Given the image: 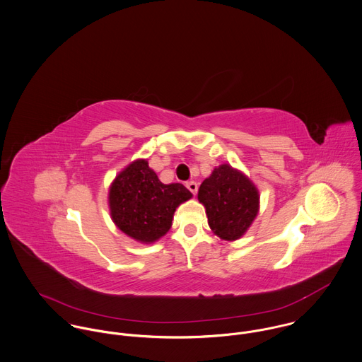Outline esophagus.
I'll return each instance as SVG.
<instances>
[{
    "label": "esophagus",
    "instance_id": "1",
    "mask_svg": "<svg viewBox=\"0 0 362 362\" xmlns=\"http://www.w3.org/2000/svg\"><path fill=\"white\" fill-rule=\"evenodd\" d=\"M186 187L190 190V193H192V194H194V196L197 194L199 186H197V183H196L194 180H190V182H187V183H186Z\"/></svg>",
    "mask_w": 362,
    "mask_h": 362
}]
</instances>
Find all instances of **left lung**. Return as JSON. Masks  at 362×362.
<instances>
[{"label": "left lung", "mask_w": 362, "mask_h": 362, "mask_svg": "<svg viewBox=\"0 0 362 362\" xmlns=\"http://www.w3.org/2000/svg\"><path fill=\"white\" fill-rule=\"evenodd\" d=\"M199 200L206 209L209 228L225 240H236L258 214V190L229 165L215 168L201 183Z\"/></svg>", "instance_id": "obj_1"}]
</instances>
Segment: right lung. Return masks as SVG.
<instances>
[{"label": "right lung", "mask_w": 362, "mask_h": 362, "mask_svg": "<svg viewBox=\"0 0 362 362\" xmlns=\"http://www.w3.org/2000/svg\"><path fill=\"white\" fill-rule=\"evenodd\" d=\"M189 199L192 193L183 185H163L144 160L130 163L110 189L115 225L141 243H153L163 236L172 226L176 206Z\"/></svg>", "instance_id": "1"}]
</instances>
